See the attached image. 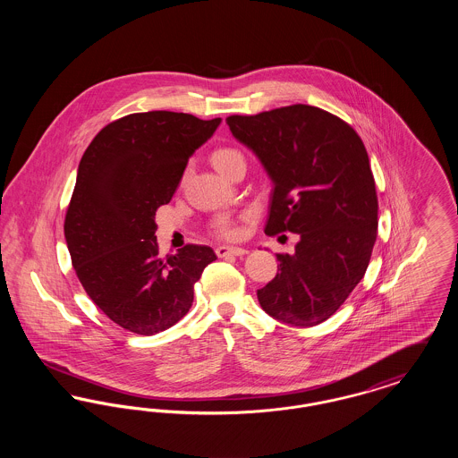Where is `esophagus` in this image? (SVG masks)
I'll list each match as a JSON object with an SVG mask.
<instances>
[{"label":"esophagus","instance_id":"esophagus-1","mask_svg":"<svg viewBox=\"0 0 458 458\" xmlns=\"http://www.w3.org/2000/svg\"><path fill=\"white\" fill-rule=\"evenodd\" d=\"M218 258H228V256H245L247 250L242 247H228V245H219L216 249Z\"/></svg>","mask_w":458,"mask_h":458}]
</instances>
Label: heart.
Returning a JSON list of instances; mask_svg holds the SVG:
<instances>
[{
	"mask_svg": "<svg viewBox=\"0 0 458 458\" xmlns=\"http://www.w3.org/2000/svg\"><path fill=\"white\" fill-rule=\"evenodd\" d=\"M242 154L237 151V149H232V148H221V149H216L215 153H213V165L216 166V170L218 172H223L225 170V166L233 159V157H239ZM215 230H216V233H218L219 237H223V239H237L240 235V226L233 221V219L230 218H221L218 223H216V226H215Z\"/></svg>",
	"mask_w": 458,
	"mask_h": 458,
	"instance_id": "1",
	"label": "heart"
}]
</instances>
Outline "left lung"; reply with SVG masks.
<instances>
[{"mask_svg":"<svg viewBox=\"0 0 458 458\" xmlns=\"http://www.w3.org/2000/svg\"><path fill=\"white\" fill-rule=\"evenodd\" d=\"M233 137L273 180L266 235L299 233L295 254H276V276L258 290L262 309L292 327L333 316L364 278L377 237L369 156L342 118L309 105L232 114Z\"/></svg>","mask_w":458,"mask_h":458,"instance_id":"left-lung-1","label":"left lung"}]
</instances>
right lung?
Listing matches in <instances>:
<instances>
[{"instance_id":"1","label":"right lung","mask_w":458,"mask_h":458,"mask_svg":"<svg viewBox=\"0 0 458 458\" xmlns=\"http://www.w3.org/2000/svg\"><path fill=\"white\" fill-rule=\"evenodd\" d=\"M219 123L189 113H131L99 131L81 159L64 226L68 252L90 301L127 331L149 336L174 327L216 259L196 243L159 258L154 216Z\"/></svg>"}]
</instances>
